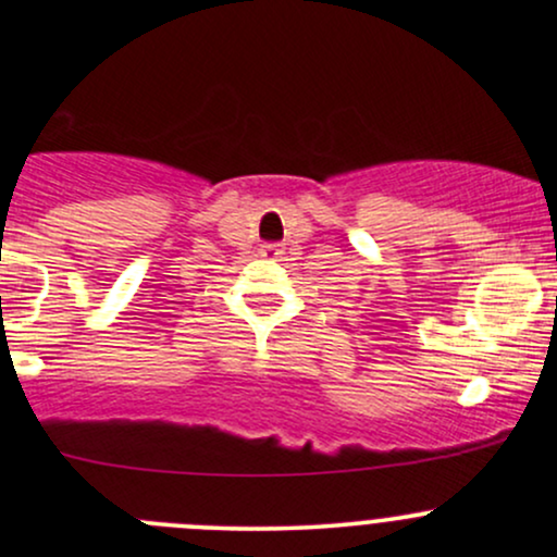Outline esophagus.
I'll return each instance as SVG.
<instances>
[{"label": "esophagus", "mask_w": 557, "mask_h": 557, "mask_svg": "<svg viewBox=\"0 0 557 557\" xmlns=\"http://www.w3.org/2000/svg\"><path fill=\"white\" fill-rule=\"evenodd\" d=\"M280 253H283V248H280L277 243H267V246H261V257L264 259H277Z\"/></svg>", "instance_id": "34e87169"}]
</instances>
